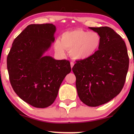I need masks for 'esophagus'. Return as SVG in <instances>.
Listing matches in <instances>:
<instances>
[{
	"mask_svg": "<svg viewBox=\"0 0 134 134\" xmlns=\"http://www.w3.org/2000/svg\"><path fill=\"white\" fill-rule=\"evenodd\" d=\"M74 63H73V62H71V68H72V67L74 66Z\"/></svg>",
	"mask_w": 134,
	"mask_h": 134,
	"instance_id": "34e87169",
	"label": "esophagus"
}]
</instances>
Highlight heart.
<instances>
[{"label":"heart","instance_id":"obj_1","mask_svg":"<svg viewBox=\"0 0 134 134\" xmlns=\"http://www.w3.org/2000/svg\"><path fill=\"white\" fill-rule=\"evenodd\" d=\"M101 44V37L96 32L82 29L67 31L63 33L60 40L54 44L55 50L60 55H65L66 50L73 59L85 60L96 53Z\"/></svg>","mask_w":134,"mask_h":134}]
</instances>
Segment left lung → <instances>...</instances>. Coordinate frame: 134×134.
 Wrapping results in <instances>:
<instances>
[{
    "label": "left lung",
    "mask_w": 134,
    "mask_h": 134,
    "mask_svg": "<svg viewBox=\"0 0 134 134\" xmlns=\"http://www.w3.org/2000/svg\"><path fill=\"white\" fill-rule=\"evenodd\" d=\"M89 29L100 35L101 44L93 55L79 60L72 70L80 99L88 106L97 107L109 102L121 92L129 60L125 43L112 29Z\"/></svg>",
    "instance_id": "1"
}]
</instances>
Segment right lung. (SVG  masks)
<instances>
[{
    "label": "right lung",
    "instance_id": "add662e5",
    "mask_svg": "<svg viewBox=\"0 0 134 134\" xmlns=\"http://www.w3.org/2000/svg\"><path fill=\"white\" fill-rule=\"evenodd\" d=\"M52 24L29 25L15 39L7 57L10 81L21 99L36 108L50 106L71 72L70 62L44 55L55 41Z\"/></svg>",
    "mask_w": 134,
    "mask_h": 134
}]
</instances>
